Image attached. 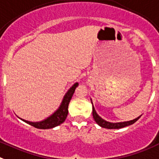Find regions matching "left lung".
Wrapping results in <instances>:
<instances>
[{
	"instance_id": "left-lung-1",
	"label": "left lung",
	"mask_w": 159,
	"mask_h": 159,
	"mask_svg": "<svg viewBox=\"0 0 159 159\" xmlns=\"http://www.w3.org/2000/svg\"><path fill=\"white\" fill-rule=\"evenodd\" d=\"M93 105V103H92ZM142 116V115H141ZM141 116L138 117L137 118H135L134 120H131V121H123V122H116V123H113V122H110V121H106V120L102 119L101 118L98 114H97L96 110H95L94 107H93V117L94 121H96L97 124H98L101 127L106 128V129H120V128H123L125 126H127V125H132L139 120V118H140Z\"/></svg>"
}]
</instances>
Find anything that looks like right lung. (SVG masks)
<instances>
[{"label":"right lung","instance_id":"right-lung-1","mask_svg":"<svg viewBox=\"0 0 159 159\" xmlns=\"http://www.w3.org/2000/svg\"><path fill=\"white\" fill-rule=\"evenodd\" d=\"M78 86V83L76 82L68 91L67 93H66V95L63 98V100L61 103L59 108L53 113L52 115H50L49 117H48L47 118H45V120L41 121H37V122H33V121H26V120L20 119L22 121H24L26 123L30 124L32 126H34V127L38 128V129H51V128H53L55 126H57V125H61V123H63L66 120V117L68 115V106L69 103H70V100L72 98V96L74 94V91H75L76 88Z\"/></svg>","mask_w":159,"mask_h":159}]
</instances>
